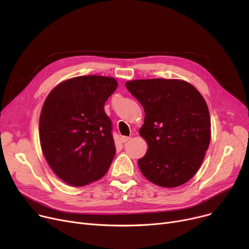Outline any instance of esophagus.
Returning <instances> with one entry per match:
<instances>
[{
  "mask_svg": "<svg viewBox=\"0 0 249 249\" xmlns=\"http://www.w3.org/2000/svg\"><path fill=\"white\" fill-rule=\"evenodd\" d=\"M129 139H130V137H128V136H122V137H121V141H122L123 143H126Z\"/></svg>",
  "mask_w": 249,
  "mask_h": 249,
  "instance_id": "34e87169",
  "label": "esophagus"
}]
</instances>
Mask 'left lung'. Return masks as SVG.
Segmentation results:
<instances>
[{
    "mask_svg": "<svg viewBox=\"0 0 249 249\" xmlns=\"http://www.w3.org/2000/svg\"><path fill=\"white\" fill-rule=\"evenodd\" d=\"M125 85L145 112L139 129L148 145L138 160L142 175L163 188L184 185L198 172L210 144L211 119L205 99L181 80L149 78Z\"/></svg>",
    "mask_w": 249,
    "mask_h": 249,
    "instance_id": "obj_1",
    "label": "left lung"
}]
</instances>
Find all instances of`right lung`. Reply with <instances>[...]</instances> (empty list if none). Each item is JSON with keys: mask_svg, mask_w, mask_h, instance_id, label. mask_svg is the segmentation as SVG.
Here are the masks:
<instances>
[{"mask_svg": "<svg viewBox=\"0 0 249 249\" xmlns=\"http://www.w3.org/2000/svg\"><path fill=\"white\" fill-rule=\"evenodd\" d=\"M114 77L83 75L58 84L48 94L39 119L44 158L65 184L83 187L108 172L116 147L105 102Z\"/></svg>", "mask_w": 249, "mask_h": 249, "instance_id": "right-lung-1", "label": "right lung"}]
</instances>
